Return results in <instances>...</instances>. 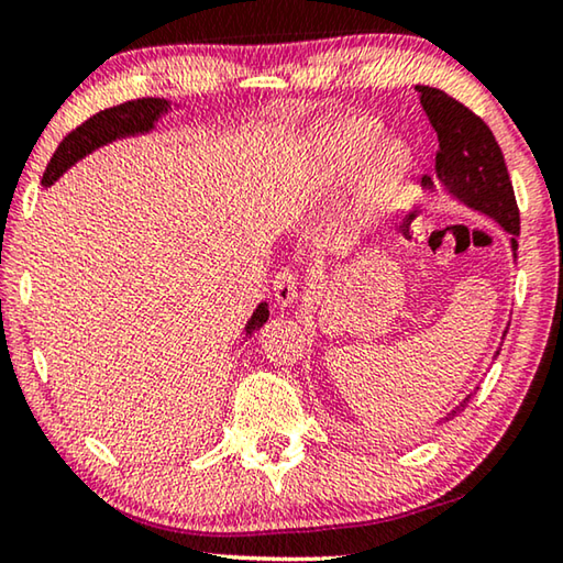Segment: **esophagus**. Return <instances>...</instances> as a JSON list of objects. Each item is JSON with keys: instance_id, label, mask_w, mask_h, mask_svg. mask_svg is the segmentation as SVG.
Wrapping results in <instances>:
<instances>
[{"instance_id": "34e87169", "label": "esophagus", "mask_w": 563, "mask_h": 563, "mask_svg": "<svg viewBox=\"0 0 563 563\" xmlns=\"http://www.w3.org/2000/svg\"><path fill=\"white\" fill-rule=\"evenodd\" d=\"M273 295L280 308H290L298 300V278L290 271H280L273 280Z\"/></svg>"}]
</instances>
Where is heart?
Returning a JSON list of instances; mask_svg holds the SVG:
<instances>
[{"instance_id":"obj_1","label":"heart","mask_w":563,"mask_h":563,"mask_svg":"<svg viewBox=\"0 0 563 563\" xmlns=\"http://www.w3.org/2000/svg\"><path fill=\"white\" fill-rule=\"evenodd\" d=\"M379 126L373 119L345 117L320 123L312 133L305 180L312 190L350 184L365 168L367 196L377 206H389L402 190L407 156L395 144L379 146Z\"/></svg>"}]
</instances>
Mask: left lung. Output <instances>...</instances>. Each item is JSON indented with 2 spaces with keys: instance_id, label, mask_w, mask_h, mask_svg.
Segmentation results:
<instances>
[{
  "instance_id": "obj_1",
  "label": "left lung",
  "mask_w": 563,
  "mask_h": 563,
  "mask_svg": "<svg viewBox=\"0 0 563 563\" xmlns=\"http://www.w3.org/2000/svg\"><path fill=\"white\" fill-rule=\"evenodd\" d=\"M415 89L419 91V103H422L427 119H430L432 129L437 131V141H440V151H437L434 161L440 186L446 194L454 196L456 201H462L464 206L497 221L509 233L511 253L517 258L519 208L517 198H514L507 164H504V154L497 139H494V133L489 131L487 123L466 109L464 103L452 99L450 93L434 87ZM424 186L434 188V180L430 178V184ZM504 338H507V330H504ZM470 399L472 395H466L437 424L454 419Z\"/></svg>"
}]
</instances>
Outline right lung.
Segmentation results:
<instances>
[{"instance_id":"obj_1","label":"right lung","mask_w":563,"mask_h":563,"mask_svg":"<svg viewBox=\"0 0 563 563\" xmlns=\"http://www.w3.org/2000/svg\"><path fill=\"white\" fill-rule=\"evenodd\" d=\"M168 111L170 101L166 99H133L126 103H119V107L93 113L91 119L84 121L79 129H74L69 136L62 141L59 148L54 151L49 166L44 170L42 184L52 186L64 170H69L76 164V161L89 156L91 151L111 144V141L154 131L156 123L164 119ZM268 302H261L251 320H247L245 335H253L255 330L263 328L265 322H268Z\"/></svg>"}]
</instances>
